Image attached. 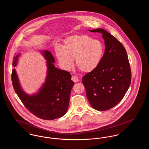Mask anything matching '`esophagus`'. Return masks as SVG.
Masks as SVG:
<instances>
[{
	"instance_id": "esophagus-1",
	"label": "esophagus",
	"mask_w": 149,
	"mask_h": 149,
	"mask_svg": "<svg viewBox=\"0 0 149 149\" xmlns=\"http://www.w3.org/2000/svg\"><path fill=\"white\" fill-rule=\"evenodd\" d=\"M71 80H72L73 81L75 82V83L78 82V81H79V79H78V77H76V76H75V75H72V77H71Z\"/></svg>"
}]
</instances>
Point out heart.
Wrapping results in <instances>:
<instances>
[{
    "label": "heart",
    "mask_w": 149,
    "mask_h": 149,
    "mask_svg": "<svg viewBox=\"0 0 149 149\" xmlns=\"http://www.w3.org/2000/svg\"><path fill=\"white\" fill-rule=\"evenodd\" d=\"M103 47L99 41L86 35L72 36L66 38L63 47H57L56 55L61 68L68 70L74 64L84 72L93 71L99 64Z\"/></svg>",
    "instance_id": "1"
}]
</instances>
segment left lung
Segmentation results:
<instances>
[{
  "instance_id": "1",
  "label": "left lung",
  "mask_w": 149,
  "mask_h": 149,
  "mask_svg": "<svg viewBox=\"0 0 149 149\" xmlns=\"http://www.w3.org/2000/svg\"><path fill=\"white\" fill-rule=\"evenodd\" d=\"M102 34L105 51L99 64L82 78L86 97L97 111H107L119 103L129 88L131 71L123 45L102 29L89 30Z\"/></svg>"
}]
</instances>
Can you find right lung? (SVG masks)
Listing matches in <instances>:
<instances>
[{"mask_svg":"<svg viewBox=\"0 0 149 149\" xmlns=\"http://www.w3.org/2000/svg\"><path fill=\"white\" fill-rule=\"evenodd\" d=\"M40 51L46 60L47 72L45 81L38 91L32 94L25 92L15 69L12 70V81L15 92L29 111L41 119L52 120L63 117L67 112L74 83L71 80L70 72L55 66V60L50 51ZM21 55L18 54L13 58L14 67Z\"/></svg>","mask_w":149,"mask_h":149,"instance_id":"1","label":"right lung"}]
</instances>
